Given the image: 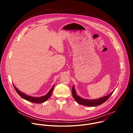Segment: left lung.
I'll return each instance as SVG.
<instances>
[{"instance_id": "1", "label": "left lung", "mask_w": 133, "mask_h": 133, "mask_svg": "<svg viewBox=\"0 0 133 133\" xmlns=\"http://www.w3.org/2000/svg\"><path fill=\"white\" fill-rule=\"evenodd\" d=\"M114 91L111 92L110 94L108 95L104 96L103 97L100 98L98 99H94V100H88V99H83L79 96H77L76 92V91L74 88V86H72V95L74 98L75 99V101H76L78 104L86 106H90V107H93V106H96L100 105L104 103H105L109 98V97L113 93Z\"/></svg>"}]
</instances>
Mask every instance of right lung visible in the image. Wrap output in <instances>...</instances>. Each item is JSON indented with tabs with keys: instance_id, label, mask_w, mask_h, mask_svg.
<instances>
[{
	"instance_id": "1",
	"label": "right lung",
	"mask_w": 133,
	"mask_h": 133,
	"mask_svg": "<svg viewBox=\"0 0 133 133\" xmlns=\"http://www.w3.org/2000/svg\"><path fill=\"white\" fill-rule=\"evenodd\" d=\"M13 86H14L16 92L18 93V94L21 97H22L23 98H24L29 102L34 103H37V104L42 103L45 102L46 101H47L51 96L52 90H54V85L52 86V87L51 88V89L49 90V91L47 93V94L46 95L42 96V97H34L27 96V95H25L23 92H21L20 90H19L14 85H13Z\"/></svg>"
}]
</instances>
